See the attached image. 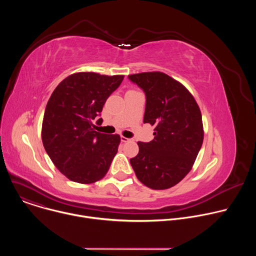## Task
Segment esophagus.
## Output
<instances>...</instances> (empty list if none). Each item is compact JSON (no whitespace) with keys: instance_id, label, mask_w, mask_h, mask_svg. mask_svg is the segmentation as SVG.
<instances>
[{"instance_id":"1","label":"esophagus","mask_w":256,"mask_h":256,"mask_svg":"<svg viewBox=\"0 0 256 256\" xmlns=\"http://www.w3.org/2000/svg\"><path fill=\"white\" fill-rule=\"evenodd\" d=\"M120 140H122V142H130V140H132L130 138H126V136H122V138H120Z\"/></svg>"}]
</instances>
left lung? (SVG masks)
I'll use <instances>...</instances> for the list:
<instances>
[{
  "label": "left lung",
  "mask_w": 256,
  "mask_h": 256,
  "mask_svg": "<svg viewBox=\"0 0 256 256\" xmlns=\"http://www.w3.org/2000/svg\"><path fill=\"white\" fill-rule=\"evenodd\" d=\"M146 94L144 124L154 126V140L138 142L130 165L142 184L167 190L192 170L204 140L200 109L192 93L161 72L130 75Z\"/></svg>",
  "instance_id": "8db88e82"
}]
</instances>
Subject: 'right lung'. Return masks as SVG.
I'll use <instances>...</instances> for the list:
<instances>
[{"label": "right lung", "mask_w": 256, "mask_h": 256, "mask_svg": "<svg viewBox=\"0 0 256 256\" xmlns=\"http://www.w3.org/2000/svg\"><path fill=\"white\" fill-rule=\"evenodd\" d=\"M124 77L75 72L52 92L46 107L42 138L54 166L70 180L93 184L110 167L120 136L94 130L93 122ZM101 122L102 118L97 120Z\"/></svg>", "instance_id": "obj_1"}]
</instances>
